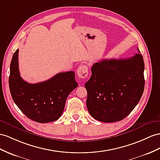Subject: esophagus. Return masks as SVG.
<instances>
[{"mask_svg":"<svg viewBox=\"0 0 160 160\" xmlns=\"http://www.w3.org/2000/svg\"><path fill=\"white\" fill-rule=\"evenodd\" d=\"M77 73L78 76H79V78H87L88 75V70L87 65H81L77 69Z\"/></svg>","mask_w":160,"mask_h":160,"instance_id":"obj_1","label":"esophagus"}]
</instances>
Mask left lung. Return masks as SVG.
Returning <instances> with one entry per match:
<instances>
[{"instance_id":"left-lung-1","label":"left lung","mask_w":160,"mask_h":160,"mask_svg":"<svg viewBox=\"0 0 160 160\" xmlns=\"http://www.w3.org/2000/svg\"><path fill=\"white\" fill-rule=\"evenodd\" d=\"M144 69L139 50L130 58L102 59L94 63L92 76L85 84L91 116L108 123L120 121L128 116L144 91Z\"/></svg>"}]
</instances>
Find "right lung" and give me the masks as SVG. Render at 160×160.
Instances as JSON below:
<instances>
[{"mask_svg":"<svg viewBox=\"0 0 160 160\" xmlns=\"http://www.w3.org/2000/svg\"><path fill=\"white\" fill-rule=\"evenodd\" d=\"M18 52H14L10 65L9 84L12 98L22 113L32 120L47 123L58 120L65 101L78 87L73 71L61 72L42 82L30 84L20 76Z\"/></svg>","mask_w":160,"mask_h":160,"instance_id":"right-lung-1","label":"right lung"}]
</instances>
